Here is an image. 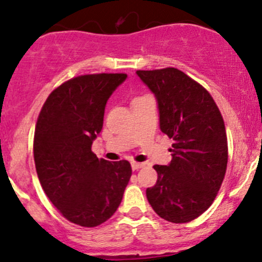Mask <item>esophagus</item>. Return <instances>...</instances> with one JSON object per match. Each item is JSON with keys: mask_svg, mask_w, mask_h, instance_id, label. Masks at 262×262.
I'll return each mask as SVG.
<instances>
[{"mask_svg": "<svg viewBox=\"0 0 262 262\" xmlns=\"http://www.w3.org/2000/svg\"><path fill=\"white\" fill-rule=\"evenodd\" d=\"M131 167L134 170H137L142 167H145V163H139V162H131Z\"/></svg>", "mask_w": 262, "mask_h": 262, "instance_id": "esophagus-1", "label": "esophagus"}]
</instances>
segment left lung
I'll return each instance as SVG.
<instances>
[{"mask_svg":"<svg viewBox=\"0 0 262 262\" xmlns=\"http://www.w3.org/2000/svg\"><path fill=\"white\" fill-rule=\"evenodd\" d=\"M136 74L155 94L160 128L173 140L172 161L154 166L158 178L147 188V199L167 222H192L210 207L224 179V120L210 94L181 70L164 68Z\"/></svg>","mask_w":262,"mask_h":262,"instance_id":"left-lung-1","label":"left lung"}]
</instances>
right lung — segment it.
Here are the masks:
<instances>
[{
	"mask_svg": "<svg viewBox=\"0 0 262 262\" xmlns=\"http://www.w3.org/2000/svg\"><path fill=\"white\" fill-rule=\"evenodd\" d=\"M126 74L70 79L44 102L34 131V163L40 184L64 218L93 228L114 215L132 174L127 161L110 162L93 154L108 98Z\"/></svg>",
	"mask_w": 262,
	"mask_h": 262,
	"instance_id": "right-lung-1",
	"label": "right lung"
}]
</instances>
